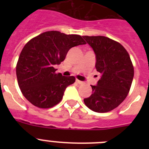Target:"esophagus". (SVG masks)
<instances>
[{
  "label": "esophagus",
  "instance_id": "34e87169",
  "mask_svg": "<svg viewBox=\"0 0 149 149\" xmlns=\"http://www.w3.org/2000/svg\"><path fill=\"white\" fill-rule=\"evenodd\" d=\"M76 82H77L78 84H84V82H83V81H79V80H77V79L76 80Z\"/></svg>",
  "mask_w": 149,
  "mask_h": 149
}]
</instances>
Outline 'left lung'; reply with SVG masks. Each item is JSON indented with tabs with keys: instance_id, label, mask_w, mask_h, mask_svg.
<instances>
[{
	"instance_id": "1",
	"label": "left lung",
	"mask_w": 149,
	"mask_h": 149,
	"mask_svg": "<svg viewBox=\"0 0 149 149\" xmlns=\"http://www.w3.org/2000/svg\"><path fill=\"white\" fill-rule=\"evenodd\" d=\"M95 54V68L101 74L93 93L84 98L86 107L97 113L113 110L125 99L134 78V66L127 51L118 42L102 36H83Z\"/></svg>"
}]
</instances>
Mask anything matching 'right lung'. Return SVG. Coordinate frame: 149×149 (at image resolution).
<instances>
[{"label": "right lung", "mask_w": 149, "mask_h": 149, "mask_svg": "<svg viewBox=\"0 0 149 149\" xmlns=\"http://www.w3.org/2000/svg\"><path fill=\"white\" fill-rule=\"evenodd\" d=\"M84 44L80 35L59 31H47L30 39L16 65L18 86L27 101L39 108H51L60 103L75 77L56 74L54 66L65 60L70 48Z\"/></svg>", "instance_id": "1"}]
</instances>
